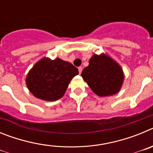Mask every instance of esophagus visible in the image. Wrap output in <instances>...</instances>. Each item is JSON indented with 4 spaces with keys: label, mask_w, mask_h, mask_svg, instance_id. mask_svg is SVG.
Here are the masks:
<instances>
[{
    "label": "esophagus",
    "mask_w": 153,
    "mask_h": 153,
    "mask_svg": "<svg viewBox=\"0 0 153 153\" xmlns=\"http://www.w3.org/2000/svg\"><path fill=\"white\" fill-rule=\"evenodd\" d=\"M78 70H79V74H80L81 73H82V70H83V68H82V67H78Z\"/></svg>",
    "instance_id": "1"
}]
</instances>
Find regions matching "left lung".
<instances>
[{"mask_svg":"<svg viewBox=\"0 0 153 153\" xmlns=\"http://www.w3.org/2000/svg\"><path fill=\"white\" fill-rule=\"evenodd\" d=\"M81 76L90 88L100 97L118 93L124 79L120 65L105 54L93 55Z\"/></svg>","mask_w":153,"mask_h":153,"instance_id":"left-lung-1","label":"left lung"}]
</instances>
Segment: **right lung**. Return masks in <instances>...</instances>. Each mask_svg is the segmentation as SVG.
I'll use <instances>...</instances> for the list:
<instances>
[{
	"label": "right lung",
	"mask_w": 153,
	"mask_h": 153,
	"mask_svg": "<svg viewBox=\"0 0 153 153\" xmlns=\"http://www.w3.org/2000/svg\"><path fill=\"white\" fill-rule=\"evenodd\" d=\"M78 74V69L69 62L43 58L30 70L26 83L36 98L56 101L64 95L70 80Z\"/></svg>",
	"instance_id": "right-lung-1"
}]
</instances>
